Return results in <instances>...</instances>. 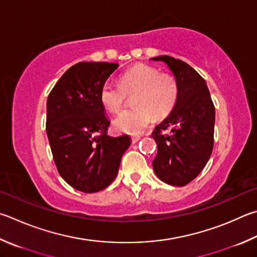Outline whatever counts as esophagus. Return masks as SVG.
Returning <instances> with one entry per match:
<instances>
[{
    "label": "esophagus",
    "mask_w": 257,
    "mask_h": 257,
    "mask_svg": "<svg viewBox=\"0 0 257 257\" xmlns=\"http://www.w3.org/2000/svg\"><path fill=\"white\" fill-rule=\"evenodd\" d=\"M139 141H141V136H133V137H132V142H133V144L137 143V142H139Z\"/></svg>",
    "instance_id": "1"
}]
</instances>
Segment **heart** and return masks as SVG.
Wrapping results in <instances>:
<instances>
[{
	"mask_svg": "<svg viewBox=\"0 0 257 257\" xmlns=\"http://www.w3.org/2000/svg\"><path fill=\"white\" fill-rule=\"evenodd\" d=\"M137 92L134 109L124 110L115 116L116 130L127 134H141L152 123L154 114L158 118L169 114L179 96V84L170 74L156 67L139 64L120 77V84L106 81L101 87L100 100L111 112H119L125 94Z\"/></svg>",
	"mask_w": 257,
	"mask_h": 257,
	"instance_id": "b5f03b06",
	"label": "heart"
}]
</instances>
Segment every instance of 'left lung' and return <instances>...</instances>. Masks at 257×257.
<instances>
[{
  "label": "left lung",
  "instance_id": "left-lung-1",
  "mask_svg": "<svg viewBox=\"0 0 257 257\" xmlns=\"http://www.w3.org/2000/svg\"><path fill=\"white\" fill-rule=\"evenodd\" d=\"M152 60L165 63L179 84L173 110L152 135L157 144L153 169L165 183L184 186L200 174L212 153L214 105L206 81L190 65L171 56Z\"/></svg>",
  "mask_w": 257,
  "mask_h": 257
}]
</instances>
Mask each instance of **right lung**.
<instances>
[{"instance_id":"add662e5","label":"right lung","mask_w":257,"mask_h":257,"mask_svg":"<svg viewBox=\"0 0 257 257\" xmlns=\"http://www.w3.org/2000/svg\"><path fill=\"white\" fill-rule=\"evenodd\" d=\"M116 68L115 63L75 64L48 95L46 132L56 167L69 185L85 193L111 184L132 143L128 135H106L110 121L100 91Z\"/></svg>"}]
</instances>
